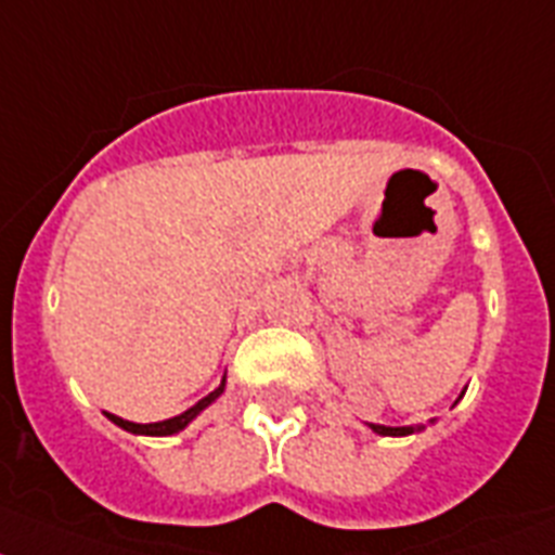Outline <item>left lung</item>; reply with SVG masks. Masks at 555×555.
<instances>
[{"instance_id": "obj_1", "label": "left lung", "mask_w": 555, "mask_h": 555, "mask_svg": "<svg viewBox=\"0 0 555 555\" xmlns=\"http://www.w3.org/2000/svg\"><path fill=\"white\" fill-rule=\"evenodd\" d=\"M374 434H383V437H409L414 431H423V425H402V428H388V425H369Z\"/></svg>"}]
</instances>
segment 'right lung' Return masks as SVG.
I'll list each match as a JSON object with an SVG mask.
<instances>
[{
	"mask_svg": "<svg viewBox=\"0 0 555 555\" xmlns=\"http://www.w3.org/2000/svg\"><path fill=\"white\" fill-rule=\"evenodd\" d=\"M223 386H227V377L221 379V386L215 388V391L209 393V397H204V400L195 402V405H192V409H186L184 414L172 416V420H164V423L141 425V423H130V420H121V416H116V414H107V416H109V420H113V423L118 425V428H124V431H130V434H146V437H172V434L184 431L186 425H190L192 420H195V416H198L201 411L206 409V405H209V402L218 400V397H221V393H223Z\"/></svg>",
	"mask_w": 555,
	"mask_h": 555,
	"instance_id": "obj_1",
	"label": "right lung"
}]
</instances>
